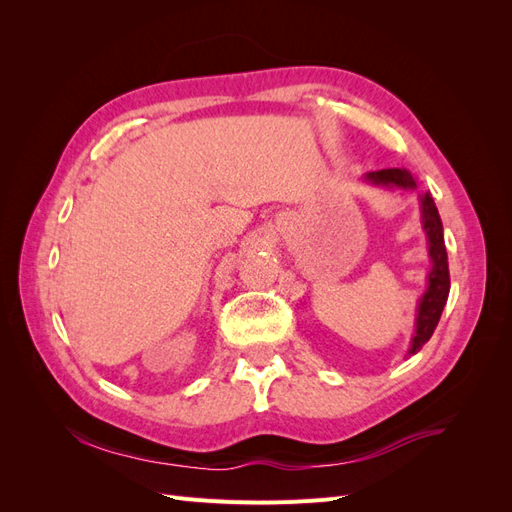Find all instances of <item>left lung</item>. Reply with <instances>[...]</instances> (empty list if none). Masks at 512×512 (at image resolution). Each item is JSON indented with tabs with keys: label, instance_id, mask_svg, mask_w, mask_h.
Segmentation results:
<instances>
[{
	"label": "left lung",
	"instance_id": "8db88e82",
	"mask_svg": "<svg viewBox=\"0 0 512 512\" xmlns=\"http://www.w3.org/2000/svg\"><path fill=\"white\" fill-rule=\"evenodd\" d=\"M363 181L376 188L384 190H416V179L408 168H382L374 173H365ZM418 203H421V224L427 237V250L431 269L427 273V288L418 299L416 307V322H414V335L408 348V356L421 350L429 337L436 331L442 309L448 299V290H451V275H448V256L444 245V228L436 203L429 192L418 194Z\"/></svg>",
	"mask_w": 512,
	"mask_h": 512
}]
</instances>
